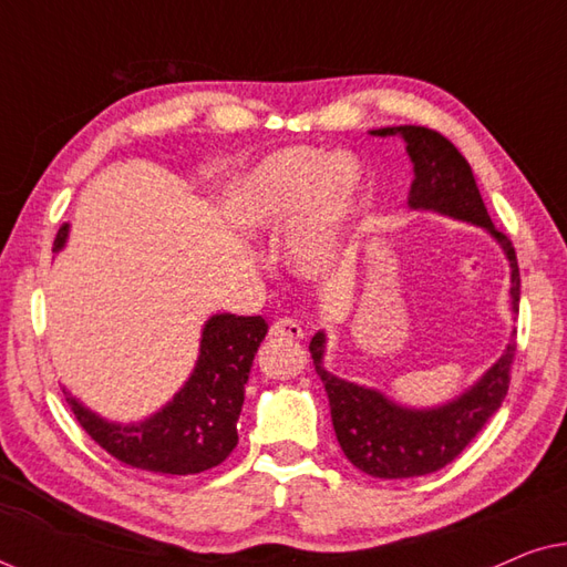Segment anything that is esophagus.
I'll use <instances>...</instances> for the list:
<instances>
[{
  "mask_svg": "<svg viewBox=\"0 0 567 567\" xmlns=\"http://www.w3.org/2000/svg\"><path fill=\"white\" fill-rule=\"evenodd\" d=\"M268 336L274 340H297L305 336V330H301V324L297 320H289V317H286V320H278L270 324Z\"/></svg>",
  "mask_w": 567,
  "mask_h": 567,
  "instance_id": "esophagus-1",
  "label": "esophagus"
}]
</instances>
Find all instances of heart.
<instances>
[{"instance_id": "obj_1", "label": "heart", "mask_w": 567, "mask_h": 567, "mask_svg": "<svg viewBox=\"0 0 567 567\" xmlns=\"http://www.w3.org/2000/svg\"><path fill=\"white\" fill-rule=\"evenodd\" d=\"M361 185V165L348 154L286 150L252 169L237 196L235 219L245 231L266 237L289 235L301 220L289 243L291 262L305 278L320 281L343 262L340 235Z\"/></svg>"}]
</instances>
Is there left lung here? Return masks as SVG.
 <instances>
[{
  "mask_svg": "<svg viewBox=\"0 0 567 567\" xmlns=\"http://www.w3.org/2000/svg\"><path fill=\"white\" fill-rule=\"evenodd\" d=\"M369 134L400 136L405 142L415 175L408 196V206L413 212H433L475 224L501 245L511 268V312L518 315L522 278H518L514 245L493 227L470 162L462 157L460 150L439 131L425 126H386ZM514 336L501 359L454 400L433 408H408L374 386L348 382L324 369L328 336L324 330L315 332L309 353L328 392L332 429L348 462L371 477L384 480L431 475L454 462L506 398L511 363L516 353Z\"/></svg>",
  "mask_w": 567,
  "mask_h": 567,
  "instance_id": "left-lung-1",
  "label": "left lung"
}]
</instances>
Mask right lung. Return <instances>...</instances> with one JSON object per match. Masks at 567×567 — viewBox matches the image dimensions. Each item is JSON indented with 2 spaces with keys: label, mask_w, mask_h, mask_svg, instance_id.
Instances as JSON below:
<instances>
[{
  "label": "right lung",
  "mask_w": 567,
  "mask_h": 567,
  "mask_svg": "<svg viewBox=\"0 0 567 567\" xmlns=\"http://www.w3.org/2000/svg\"><path fill=\"white\" fill-rule=\"evenodd\" d=\"M66 239L69 224L53 239V252L64 250ZM266 332L260 315L208 317L190 377L173 400L142 421H107L69 390L64 394L82 429L118 462L159 475H196L221 464L237 446L245 384Z\"/></svg>",
  "instance_id": "add662e5"
}]
</instances>
